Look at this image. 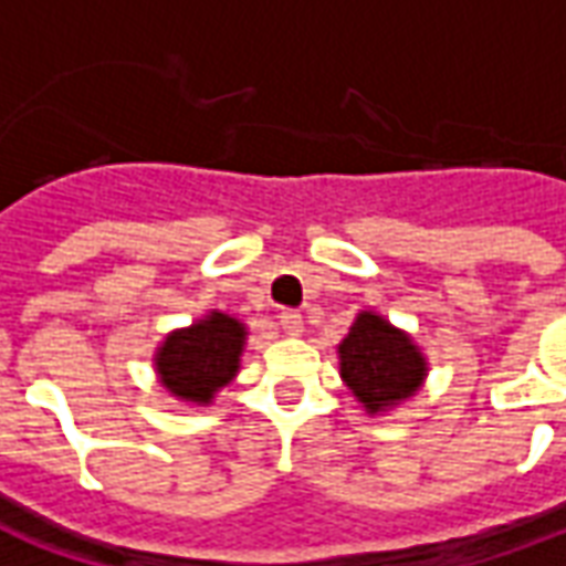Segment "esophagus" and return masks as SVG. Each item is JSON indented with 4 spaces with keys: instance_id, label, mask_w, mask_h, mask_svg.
Instances as JSON below:
<instances>
[{
    "instance_id": "obj_1",
    "label": "esophagus",
    "mask_w": 566,
    "mask_h": 566,
    "mask_svg": "<svg viewBox=\"0 0 566 566\" xmlns=\"http://www.w3.org/2000/svg\"><path fill=\"white\" fill-rule=\"evenodd\" d=\"M279 324H282V331L287 333V336H303V315L294 312V308L282 312V315H279Z\"/></svg>"
}]
</instances>
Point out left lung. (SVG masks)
<instances>
[{
  "instance_id": "left-lung-1",
  "label": "left lung",
  "mask_w": 566,
  "mask_h": 566,
  "mask_svg": "<svg viewBox=\"0 0 566 566\" xmlns=\"http://www.w3.org/2000/svg\"><path fill=\"white\" fill-rule=\"evenodd\" d=\"M339 376L367 416L391 412L416 397L427 381V357L418 343L391 321L364 308L336 345Z\"/></svg>"
}]
</instances>
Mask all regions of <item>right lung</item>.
<instances>
[{
    "label": "right lung",
    "instance_id": "right-lung-1",
    "mask_svg": "<svg viewBox=\"0 0 566 566\" xmlns=\"http://www.w3.org/2000/svg\"><path fill=\"white\" fill-rule=\"evenodd\" d=\"M248 327L211 308L190 327L166 333L154 352V373L169 397L187 406H209L242 367Z\"/></svg>",
    "mask_w": 566,
    "mask_h": 566
}]
</instances>
